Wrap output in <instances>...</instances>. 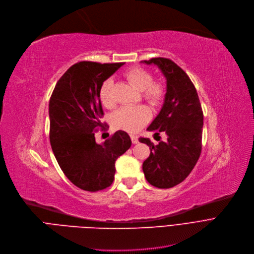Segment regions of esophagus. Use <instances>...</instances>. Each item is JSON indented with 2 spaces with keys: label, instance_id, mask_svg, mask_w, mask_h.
Returning a JSON list of instances; mask_svg holds the SVG:
<instances>
[{
  "label": "esophagus",
  "instance_id": "34e87169",
  "mask_svg": "<svg viewBox=\"0 0 254 254\" xmlns=\"http://www.w3.org/2000/svg\"><path fill=\"white\" fill-rule=\"evenodd\" d=\"M130 138H131V141H132V143H133V144H135V143H137V142H138V138H137V136H135V135H133V134H131V135H130Z\"/></svg>",
  "mask_w": 254,
  "mask_h": 254
}]
</instances>
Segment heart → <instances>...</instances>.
I'll use <instances>...</instances> for the list:
<instances>
[{
  "instance_id": "obj_1",
  "label": "heart",
  "mask_w": 254,
  "mask_h": 254,
  "mask_svg": "<svg viewBox=\"0 0 254 254\" xmlns=\"http://www.w3.org/2000/svg\"><path fill=\"white\" fill-rule=\"evenodd\" d=\"M124 75L132 86L141 91L142 97L151 105L159 106L163 103L166 96V87L160 80H153L154 77L151 71L141 67H132L125 72ZM112 86L113 80L108 78L102 82L100 87V100L106 107L113 106ZM150 118L151 111L146 105H126L114 113L112 122L118 129L136 132L147 124Z\"/></svg>"
}]
</instances>
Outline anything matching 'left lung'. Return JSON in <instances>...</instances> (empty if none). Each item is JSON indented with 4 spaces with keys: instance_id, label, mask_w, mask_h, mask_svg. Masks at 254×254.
Returning <instances> with one entry per match:
<instances>
[{
    "instance_id": "8db88e82",
    "label": "left lung",
    "mask_w": 254,
    "mask_h": 254,
    "mask_svg": "<svg viewBox=\"0 0 254 254\" xmlns=\"http://www.w3.org/2000/svg\"><path fill=\"white\" fill-rule=\"evenodd\" d=\"M142 62L158 66L166 78L163 106L147 130L155 135L164 132L167 136L165 141L159 139L157 146L149 138L139 137L151 150L142 171L151 185L172 188L183 182L199 158L203 114L194 84L182 68L166 58Z\"/></svg>"
}]
</instances>
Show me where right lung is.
Returning <instances> with one entry per match:
<instances>
[{
  "mask_svg": "<svg viewBox=\"0 0 254 254\" xmlns=\"http://www.w3.org/2000/svg\"><path fill=\"white\" fill-rule=\"evenodd\" d=\"M123 64L78 62L58 80L52 94L48 105L52 149L65 176L82 190L96 192L110 187L116 160L131 147L129 135L122 130L101 144L95 140L103 116L100 87Z\"/></svg>",
  "mask_w": 254,
  "mask_h": 254,
  "instance_id": "add662e5",
  "label": "right lung"
}]
</instances>
